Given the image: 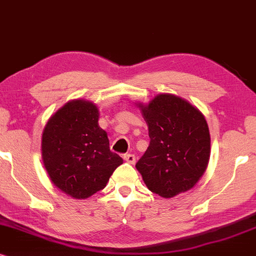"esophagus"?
I'll return each mask as SVG.
<instances>
[{
  "label": "esophagus",
  "mask_w": 256,
  "mask_h": 256,
  "mask_svg": "<svg viewBox=\"0 0 256 256\" xmlns=\"http://www.w3.org/2000/svg\"><path fill=\"white\" fill-rule=\"evenodd\" d=\"M124 160L126 162L131 164V165H134V164L136 162V156L134 154H125L124 156Z\"/></svg>",
  "instance_id": "esophagus-1"
}]
</instances>
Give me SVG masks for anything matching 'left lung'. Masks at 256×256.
Segmentation results:
<instances>
[{
  "instance_id": "left-lung-1",
  "label": "left lung",
  "mask_w": 256,
  "mask_h": 256,
  "mask_svg": "<svg viewBox=\"0 0 256 256\" xmlns=\"http://www.w3.org/2000/svg\"><path fill=\"white\" fill-rule=\"evenodd\" d=\"M148 128L150 145L136 164L151 192L168 199L196 186L208 166L210 136L205 116L185 98L159 94L136 102Z\"/></svg>"
}]
</instances>
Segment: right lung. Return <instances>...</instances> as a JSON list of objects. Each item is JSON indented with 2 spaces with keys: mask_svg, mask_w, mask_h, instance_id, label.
Masks as SVG:
<instances>
[{
  "mask_svg": "<svg viewBox=\"0 0 256 256\" xmlns=\"http://www.w3.org/2000/svg\"><path fill=\"white\" fill-rule=\"evenodd\" d=\"M94 102L72 100L58 108L43 128L40 152L51 182L74 199L103 190L122 159L110 151L108 134L98 124Z\"/></svg>",
  "mask_w": 256,
  "mask_h": 256,
  "instance_id": "1",
  "label": "right lung"
}]
</instances>
